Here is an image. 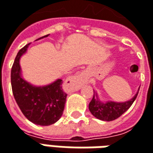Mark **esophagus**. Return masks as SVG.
Listing matches in <instances>:
<instances>
[{"instance_id": "34e87169", "label": "esophagus", "mask_w": 153, "mask_h": 153, "mask_svg": "<svg viewBox=\"0 0 153 153\" xmlns=\"http://www.w3.org/2000/svg\"><path fill=\"white\" fill-rule=\"evenodd\" d=\"M85 79H86V74H85L84 72H81L79 75H77L76 77H74L73 79L74 81L77 84H83L84 81H85Z\"/></svg>"}]
</instances>
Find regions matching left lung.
I'll return each mask as SVG.
<instances>
[{"label": "left lung", "mask_w": 153, "mask_h": 153, "mask_svg": "<svg viewBox=\"0 0 153 153\" xmlns=\"http://www.w3.org/2000/svg\"><path fill=\"white\" fill-rule=\"evenodd\" d=\"M139 88L137 94L128 101L123 102H117L114 101L101 102L99 100L97 93L94 90V97L91 102L88 104V109L95 117L102 121H113L119 117L122 114H124L135 101Z\"/></svg>", "instance_id": "8db88e82"}]
</instances>
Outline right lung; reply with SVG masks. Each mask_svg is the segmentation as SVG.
<instances>
[{
	"label": "right lung",
	"mask_w": 153,
	"mask_h": 153,
	"mask_svg": "<svg viewBox=\"0 0 153 153\" xmlns=\"http://www.w3.org/2000/svg\"><path fill=\"white\" fill-rule=\"evenodd\" d=\"M29 45L30 44L20 50L15 59L10 74L12 92L20 109L29 121L40 126H49L61 117L67 94L62 88L61 79L45 86L33 85L23 79L20 59L26 53Z\"/></svg>",
	"instance_id": "obj_1"
}]
</instances>
